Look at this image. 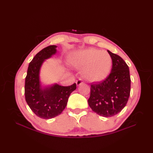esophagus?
<instances>
[{
	"label": "esophagus",
	"instance_id": "obj_1",
	"mask_svg": "<svg viewBox=\"0 0 153 153\" xmlns=\"http://www.w3.org/2000/svg\"><path fill=\"white\" fill-rule=\"evenodd\" d=\"M83 81H82V79H79L76 81V84H77V86L81 85H82V84H83Z\"/></svg>",
	"mask_w": 153,
	"mask_h": 153
}]
</instances>
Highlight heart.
I'll return each mask as SVG.
<instances>
[{"mask_svg":"<svg viewBox=\"0 0 153 153\" xmlns=\"http://www.w3.org/2000/svg\"><path fill=\"white\" fill-rule=\"evenodd\" d=\"M71 62L83 70L84 78L92 82L106 79L112 65L111 56L108 52L93 48L75 52L71 56Z\"/></svg>","mask_w":153,"mask_h":153,"instance_id":"obj_1","label":"heart"}]
</instances>
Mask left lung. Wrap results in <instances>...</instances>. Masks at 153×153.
<instances>
[{
  "instance_id": "8db88e82",
  "label": "left lung",
  "mask_w": 153,
  "mask_h": 153,
  "mask_svg": "<svg viewBox=\"0 0 153 153\" xmlns=\"http://www.w3.org/2000/svg\"><path fill=\"white\" fill-rule=\"evenodd\" d=\"M112 60L111 72L102 82L91 85L88 103L93 112L103 117H111L126 106L130 95L129 67L118 55L108 51Z\"/></svg>"
}]
</instances>
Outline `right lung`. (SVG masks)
Here are the masks:
<instances>
[{
    "mask_svg": "<svg viewBox=\"0 0 153 153\" xmlns=\"http://www.w3.org/2000/svg\"><path fill=\"white\" fill-rule=\"evenodd\" d=\"M56 45H50L35 55L29 64L25 81V98L27 105L35 115L43 119H51L60 114L66 108L71 92L76 89V84L70 86H53L42 88L39 71L45 60L56 53Z\"/></svg>",
    "mask_w": 153,
    "mask_h": 153,
    "instance_id": "1",
    "label": "right lung"
}]
</instances>
